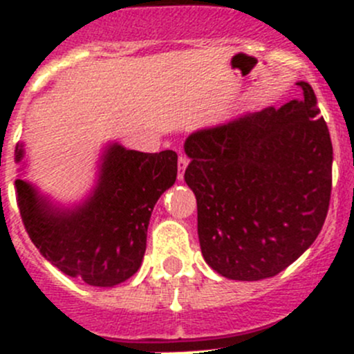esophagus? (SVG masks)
<instances>
[{
  "instance_id": "obj_1",
  "label": "esophagus",
  "mask_w": 354,
  "mask_h": 354,
  "mask_svg": "<svg viewBox=\"0 0 354 354\" xmlns=\"http://www.w3.org/2000/svg\"><path fill=\"white\" fill-rule=\"evenodd\" d=\"M187 167H188V157L187 156L178 157V180H183V174Z\"/></svg>"
}]
</instances>
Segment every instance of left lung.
<instances>
[{"mask_svg":"<svg viewBox=\"0 0 354 354\" xmlns=\"http://www.w3.org/2000/svg\"><path fill=\"white\" fill-rule=\"evenodd\" d=\"M296 85L301 99L202 128L185 142L203 260L227 279L276 276L310 248L326 221L329 128L310 84Z\"/></svg>","mask_w":354,"mask_h":354,"instance_id":"8db88e82","label":"left lung"}]
</instances>
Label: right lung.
<instances>
[{"label":"right lung","instance_id":"add662e5","mask_svg":"<svg viewBox=\"0 0 354 354\" xmlns=\"http://www.w3.org/2000/svg\"><path fill=\"white\" fill-rule=\"evenodd\" d=\"M24 157V144H17L15 162L25 166ZM176 173L174 151L145 154L109 142L82 202L59 205L20 176L17 202L28 238L46 260L91 286L113 288L140 269L152 210Z\"/></svg>","mask_w":354,"mask_h":354}]
</instances>
